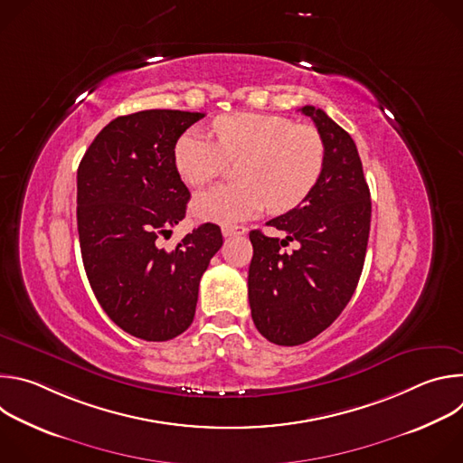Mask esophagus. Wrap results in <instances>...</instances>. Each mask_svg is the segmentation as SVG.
Returning <instances> with one entry per match:
<instances>
[{
	"mask_svg": "<svg viewBox=\"0 0 463 463\" xmlns=\"http://www.w3.org/2000/svg\"><path fill=\"white\" fill-rule=\"evenodd\" d=\"M222 232L225 238H232V236H243L247 232V229L241 225H223Z\"/></svg>",
	"mask_w": 463,
	"mask_h": 463,
	"instance_id": "34e87169",
	"label": "esophagus"
}]
</instances>
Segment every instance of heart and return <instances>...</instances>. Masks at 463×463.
Here are the masks:
<instances>
[{"mask_svg": "<svg viewBox=\"0 0 463 463\" xmlns=\"http://www.w3.org/2000/svg\"><path fill=\"white\" fill-rule=\"evenodd\" d=\"M216 141L202 131H184L174 146V165L192 186L213 183L227 166L236 165L234 184L202 192L194 197L195 218L236 223L260 214L298 207L317 186L326 146L318 131L295 126L293 120L268 113H229L213 122Z\"/></svg>", "mask_w": 463, "mask_h": 463, "instance_id": "heart-1", "label": "heart"}]
</instances>
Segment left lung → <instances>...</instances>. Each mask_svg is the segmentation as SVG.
<instances>
[{
	"mask_svg": "<svg viewBox=\"0 0 463 463\" xmlns=\"http://www.w3.org/2000/svg\"><path fill=\"white\" fill-rule=\"evenodd\" d=\"M326 146L322 175L293 211L268 222L286 232L250 231L249 304L258 332L280 346L311 341L350 302L364 266L372 202L354 139L320 108L304 106ZM291 241L296 249L281 247Z\"/></svg>",
	"mask_w": 463,
	"mask_h": 463,
	"instance_id": "left-lung-1",
	"label": "left lung"
}]
</instances>
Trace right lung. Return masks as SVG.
Segmentation results:
<instances>
[{"label":"right lung","instance_id":"add662e5","mask_svg":"<svg viewBox=\"0 0 463 463\" xmlns=\"http://www.w3.org/2000/svg\"><path fill=\"white\" fill-rule=\"evenodd\" d=\"M203 117L179 109L117 117L79 165L77 225L90 286L108 317L143 341H170L192 324L200 280L223 245L214 223L172 250L157 245L190 200L174 165L175 141Z\"/></svg>","mask_w":463,"mask_h":463}]
</instances>
